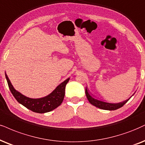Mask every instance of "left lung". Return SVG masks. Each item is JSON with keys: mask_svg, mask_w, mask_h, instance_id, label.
<instances>
[{"mask_svg": "<svg viewBox=\"0 0 145 145\" xmlns=\"http://www.w3.org/2000/svg\"><path fill=\"white\" fill-rule=\"evenodd\" d=\"M85 93H86V96L87 97V99L89 100V103H91L94 106L97 107L98 108L102 109V110H116L118 109L122 108L125 103H126L128 101V99L125 100V101H122V102L119 103H108L105 102V101H101V100L96 99L93 97H92L90 94L89 93L88 90H87V87L85 89Z\"/></svg>", "mask_w": 145, "mask_h": 145, "instance_id": "8db88e82", "label": "left lung"}]
</instances>
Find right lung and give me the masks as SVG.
<instances>
[{
	"label": "right lung",
	"instance_id": "obj_1",
	"mask_svg": "<svg viewBox=\"0 0 145 145\" xmlns=\"http://www.w3.org/2000/svg\"><path fill=\"white\" fill-rule=\"evenodd\" d=\"M5 76H6V79L10 92L18 102L25 108L31 110L32 112L39 114L51 112L61 104L64 99V95H65L66 85L70 79V78H68L60 85H58L56 89L47 96L33 99V98L26 97L24 95L16 90L12 86L9 78L6 74H5Z\"/></svg>",
	"mask_w": 145,
	"mask_h": 145
}]
</instances>
